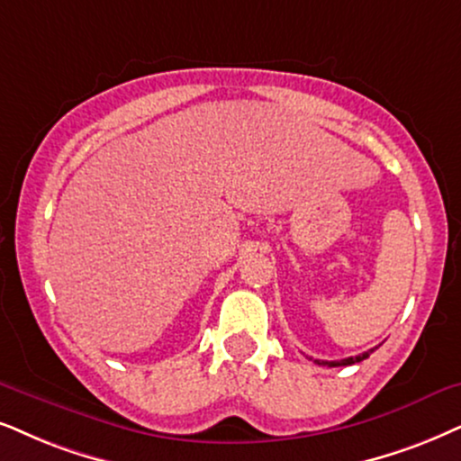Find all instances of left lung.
Here are the masks:
<instances>
[{"label": "left lung", "instance_id": "1", "mask_svg": "<svg viewBox=\"0 0 461 461\" xmlns=\"http://www.w3.org/2000/svg\"><path fill=\"white\" fill-rule=\"evenodd\" d=\"M375 351V348H370V351L361 353V355H355V357H347V359H340V361H323V359H314V364L319 366H330V368H336V366H351V364H357V361H364L368 355Z\"/></svg>", "mask_w": 461, "mask_h": 461}]
</instances>
